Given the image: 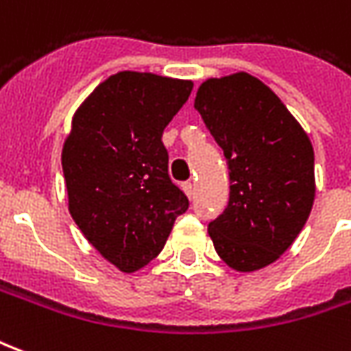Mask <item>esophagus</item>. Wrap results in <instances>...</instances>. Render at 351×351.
Listing matches in <instances>:
<instances>
[{"label":"esophagus","instance_id":"1","mask_svg":"<svg viewBox=\"0 0 351 351\" xmlns=\"http://www.w3.org/2000/svg\"><path fill=\"white\" fill-rule=\"evenodd\" d=\"M182 190L186 191V195H188V197H191V195H193V182H184Z\"/></svg>","mask_w":351,"mask_h":351}]
</instances>
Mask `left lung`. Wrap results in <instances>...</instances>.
<instances>
[{
	"mask_svg": "<svg viewBox=\"0 0 351 351\" xmlns=\"http://www.w3.org/2000/svg\"><path fill=\"white\" fill-rule=\"evenodd\" d=\"M197 112L223 150L229 199L208 223L214 248L235 271H258L291 246L314 203V150L278 95L248 73L208 79Z\"/></svg>",
	"mask_w": 351,
	"mask_h": 351,
	"instance_id": "8db88e82",
	"label": "left lung"
}]
</instances>
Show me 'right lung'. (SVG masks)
<instances>
[{"label":"right lung","mask_w":351,"mask_h":351,"mask_svg":"<svg viewBox=\"0 0 351 351\" xmlns=\"http://www.w3.org/2000/svg\"><path fill=\"white\" fill-rule=\"evenodd\" d=\"M193 84L122 71L95 88L73 118L62 152L69 213L120 271L152 261L190 201L171 176L163 130Z\"/></svg>","instance_id":"1"}]
</instances>
